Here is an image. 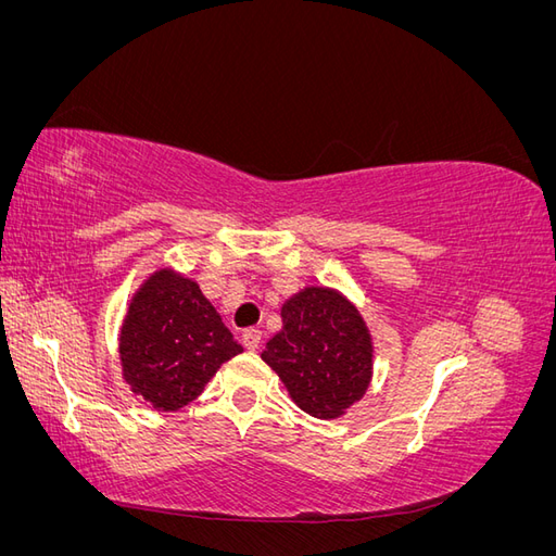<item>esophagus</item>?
<instances>
[{
    "instance_id": "34e87169",
    "label": "esophagus",
    "mask_w": 556,
    "mask_h": 556,
    "mask_svg": "<svg viewBox=\"0 0 556 556\" xmlns=\"http://www.w3.org/2000/svg\"><path fill=\"white\" fill-rule=\"evenodd\" d=\"M241 343H243V348H248V350H257V345L262 343V331L255 329V327L245 329V331L241 333Z\"/></svg>"
}]
</instances>
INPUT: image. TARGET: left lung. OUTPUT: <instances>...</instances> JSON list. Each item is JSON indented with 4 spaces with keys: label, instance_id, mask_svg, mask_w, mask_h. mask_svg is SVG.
<instances>
[{
    "label": "left lung",
    "instance_id": "1",
    "mask_svg": "<svg viewBox=\"0 0 556 556\" xmlns=\"http://www.w3.org/2000/svg\"><path fill=\"white\" fill-rule=\"evenodd\" d=\"M282 329L262 359L313 417L331 419L359 401L371 380L374 345L359 311L329 288H306L280 308Z\"/></svg>",
    "mask_w": 556,
    "mask_h": 556
}]
</instances>
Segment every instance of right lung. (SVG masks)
<instances>
[{
    "label": "right lung",
    "instance_id": "add662e5",
    "mask_svg": "<svg viewBox=\"0 0 556 556\" xmlns=\"http://www.w3.org/2000/svg\"><path fill=\"white\" fill-rule=\"evenodd\" d=\"M243 352L199 285L169 268L134 294L121 331L123 376L155 410H178Z\"/></svg>",
    "mask_w": 556,
    "mask_h": 556
}]
</instances>
